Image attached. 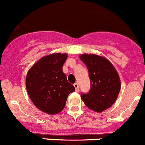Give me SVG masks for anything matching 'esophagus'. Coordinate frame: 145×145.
<instances>
[{
	"label": "esophagus",
	"instance_id": "obj_1",
	"mask_svg": "<svg viewBox=\"0 0 145 145\" xmlns=\"http://www.w3.org/2000/svg\"><path fill=\"white\" fill-rule=\"evenodd\" d=\"M74 87H75V89H76V92H78L79 91V84L77 83H74Z\"/></svg>",
	"mask_w": 145,
	"mask_h": 145
}]
</instances>
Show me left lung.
Masks as SVG:
<instances>
[{
  "label": "left lung",
  "mask_w": 145,
  "mask_h": 145,
  "mask_svg": "<svg viewBox=\"0 0 145 145\" xmlns=\"http://www.w3.org/2000/svg\"><path fill=\"white\" fill-rule=\"evenodd\" d=\"M86 65L90 79V90L81 94V98L87 108L101 113L110 108L116 100L121 89L118 72L110 61L95 54L79 56Z\"/></svg>",
  "instance_id": "left-lung-1"
}]
</instances>
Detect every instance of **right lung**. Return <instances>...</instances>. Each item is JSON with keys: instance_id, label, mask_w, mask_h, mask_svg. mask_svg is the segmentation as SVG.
Masks as SVG:
<instances>
[{"instance_id": "right-lung-1", "label": "right lung", "mask_w": 145, "mask_h": 145, "mask_svg": "<svg viewBox=\"0 0 145 145\" xmlns=\"http://www.w3.org/2000/svg\"><path fill=\"white\" fill-rule=\"evenodd\" d=\"M66 53H53L40 58L29 69L26 87L34 105L50 115L57 114L64 108L68 95L75 91L63 72Z\"/></svg>"}]
</instances>
